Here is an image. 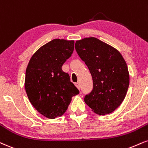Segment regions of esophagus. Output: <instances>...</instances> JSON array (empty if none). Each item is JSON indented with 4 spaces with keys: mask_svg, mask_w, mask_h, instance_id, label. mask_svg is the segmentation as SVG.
<instances>
[{
    "mask_svg": "<svg viewBox=\"0 0 148 148\" xmlns=\"http://www.w3.org/2000/svg\"><path fill=\"white\" fill-rule=\"evenodd\" d=\"M75 85H76V88L79 89V90H80V88H81V85H80L79 83H75Z\"/></svg>",
    "mask_w": 148,
    "mask_h": 148,
    "instance_id": "1",
    "label": "esophagus"
}]
</instances>
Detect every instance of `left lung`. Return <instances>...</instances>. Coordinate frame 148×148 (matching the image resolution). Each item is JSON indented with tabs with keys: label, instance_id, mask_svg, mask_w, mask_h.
Here are the masks:
<instances>
[{
	"label": "left lung",
	"instance_id": "1",
	"mask_svg": "<svg viewBox=\"0 0 148 148\" xmlns=\"http://www.w3.org/2000/svg\"><path fill=\"white\" fill-rule=\"evenodd\" d=\"M75 49L93 80V90L85 97V103L99 115L112 113L123 101L129 87L125 60L116 49L94 37L76 40Z\"/></svg>",
	"mask_w": 148,
	"mask_h": 148
}]
</instances>
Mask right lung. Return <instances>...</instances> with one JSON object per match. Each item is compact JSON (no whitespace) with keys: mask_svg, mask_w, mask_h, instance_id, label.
Listing matches in <instances>:
<instances>
[{"mask_svg":"<svg viewBox=\"0 0 148 148\" xmlns=\"http://www.w3.org/2000/svg\"><path fill=\"white\" fill-rule=\"evenodd\" d=\"M74 40L54 39L32 55L26 69L25 88L28 99L47 119L61 116L72 97L79 93L62 66L72 56Z\"/></svg>","mask_w":148,"mask_h":148,"instance_id":"obj_1","label":"right lung"}]
</instances>
